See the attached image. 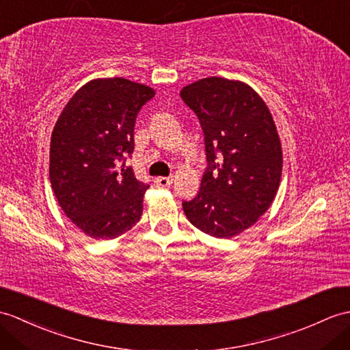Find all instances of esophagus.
Masks as SVG:
<instances>
[{
    "label": "esophagus",
    "mask_w": 350,
    "mask_h": 350,
    "mask_svg": "<svg viewBox=\"0 0 350 350\" xmlns=\"http://www.w3.org/2000/svg\"><path fill=\"white\" fill-rule=\"evenodd\" d=\"M155 183L158 186H161V188H167V186H170L173 183V178L172 177H157L155 178Z\"/></svg>",
    "instance_id": "34e87169"
}]
</instances>
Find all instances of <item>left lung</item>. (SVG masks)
Wrapping results in <instances>:
<instances>
[{
	"mask_svg": "<svg viewBox=\"0 0 350 350\" xmlns=\"http://www.w3.org/2000/svg\"><path fill=\"white\" fill-rule=\"evenodd\" d=\"M204 133L208 167L197 197L183 201L188 221L216 239L254 225L278 193L282 144L267 104L240 80L206 77L180 91Z\"/></svg>",
	"mask_w": 350,
	"mask_h": 350,
	"instance_id": "8db88e82",
	"label": "left lung"
}]
</instances>
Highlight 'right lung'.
<instances>
[{"mask_svg":"<svg viewBox=\"0 0 350 350\" xmlns=\"http://www.w3.org/2000/svg\"><path fill=\"white\" fill-rule=\"evenodd\" d=\"M155 91L124 77L94 79L71 96L51 138L49 177L62 212L95 240L125 234L140 221L149 185L125 158L134 150L137 113Z\"/></svg>","mask_w":350,"mask_h":350,"instance_id":"obj_1","label":"right lung"}]
</instances>
